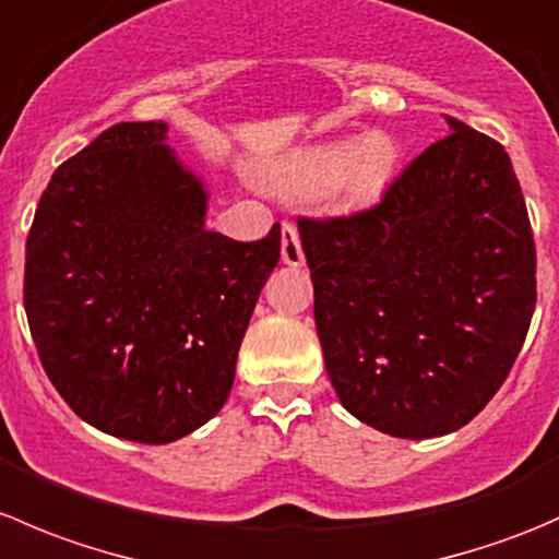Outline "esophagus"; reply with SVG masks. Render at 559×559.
Masks as SVG:
<instances>
[{
	"label": "esophagus",
	"mask_w": 559,
	"mask_h": 559,
	"mask_svg": "<svg viewBox=\"0 0 559 559\" xmlns=\"http://www.w3.org/2000/svg\"><path fill=\"white\" fill-rule=\"evenodd\" d=\"M281 259H284V264H289V267H300V264L306 262V253H302V246H300V235H297L295 224L289 222L281 224Z\"/></svg>",
	"instance_id": "34e87169"
}]
</instances>
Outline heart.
Listing matches in <instances>:
<instances>
[{"label": "heart", "instance_id": "1", "mask_svg": "<svg viewBox=\"0 0 559 559\" xmlns=\"http://www.w3.org/2000/svg\"><path fill=\"white\" fill-rule=\"evenodd\" d=\"M400 165V148L386 132L362 140H332L295 151L275 173V183L286 194L319 200L335 194L343 205L376 202Z\"/></svg>", "mask_w": 559, "mask_h": 559}]
</instances>
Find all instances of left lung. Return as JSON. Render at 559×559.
<instances>
[{"label": "left lung", "instance_id": "left-lung-1", "mask_svg": "<svg viewBox=\"0 0 559 559\" xmlns=\"http://www.w3.org/2000/svg\"><path fill=\"white\" fill-rule=\"evenodd\" d=\"M447 123L379 205L297 222L343 408L411 441L460 430L492 400L535 311L533 229L509 154Z\"/></svg>", "mask_w": 559, "mask_h": 559}]
</instances>
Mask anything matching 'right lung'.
Returning a JSON list of instances; mask_svg holds the SVG:
<instances>
[{"instance_id":"1","label":"right lung","mask_w":559,"mask_h":559,"mask_svg":"<svg viewBox=\"0 0 559 559\" xmlns=\"http://www.w3.org/2000/svg\"><path fill=\"white\" fill-rule=\"evenodd\" d=\"M167 123L123 121L50 178L26 238L24 308L50 384L107 436L170 443L222 411L281 257V227L205 229L207 191Z\"/></svg>"}]
</instances>
